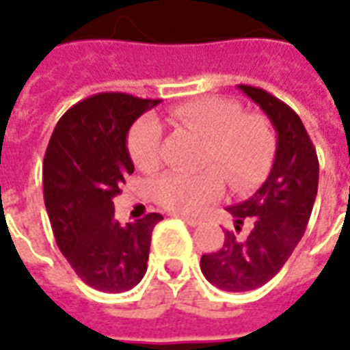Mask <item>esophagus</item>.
<instances>
[{
  "label": "esophagus",
  "mask_w": 350,
  "mask_h": 350,
  "mask_svg": "<svg viewBox=\"0 0 350 350\" xmlns=\"http://www.w3.org/2000/svg\"><path fill=\"white\" fill-rule=\"evenodd\" d=\"M174 216H178V218H181L183 221H185L187 225H191V227H196V225H200L203 221L200 216H194V214H174Z\"/></svg>",
  "instance_id": "obj_1"
}]
</instances>
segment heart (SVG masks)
<instances>
[{
  "label": "heart",
  "instance_id": "obj_1",
  "mask_svg": "<svg viewBox=\"0 0 350 350\" xmlns=\"http://www.w3.org/2000/svg\"><path fill=\"white\" fill-rule=\"evenodd\" d=\"M169 121L205 137L198 174L169 172L154 183V198L176 213H194L224 194L225 181L245 192L267 176L276 150L271 121L260 112H241L227 98H203L181 103L169 112ZM161 132L156 121L139 120L126 136L132 163L150 172L159 163Z\"/></svg>",
  "mask_w": 350,
  "mask_h": 350
}]
</instances>
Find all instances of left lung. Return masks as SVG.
I'll list each match as a JSON object with an SVG mask.
<instances>
[{
  "label": "left lung",
  "mask_w": 350,
  "mask_h": 350,
  "mask_svg": "<svg viewBox=\"0 0 350 350\" xmlns=\"http://www.w3.org/2000/svg\"><path fill=\"white\" fill-rule=\"evenodd\" d=\"M271 118L278 132L276 158L265 183L249 200L227 207L236 232L250 224L245 238L225 230L221 249L203 254L200 267L214 287L245 293L265 285L293 254L309 224L320 165L316 148L296 112L267 90L239 85Z\"/></svg>",
  "instance_id": "8db88e82"
}]
</instances>
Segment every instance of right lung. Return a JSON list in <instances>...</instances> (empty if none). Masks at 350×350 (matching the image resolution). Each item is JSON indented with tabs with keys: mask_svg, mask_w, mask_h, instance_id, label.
<instances>
[{
	"mask_svg": "<svg viewBox=\"0 0 350 350\" xmlns=\"http://www.w3.org/2000/svg\"><path fill=\"white\" fill-rule=\"evenodd\" d=\"M159 100L101 92L68 109L43 159V198L62 254L89 287L125 293L142 282L158 213L120 225L112 198L134 172L129 129Z\"/></svg>",
	"mask_w": 350,
	"mask_h": 350,
	"instance_id": "add662e5",
	"label": "right lung"
}]
</instances>
